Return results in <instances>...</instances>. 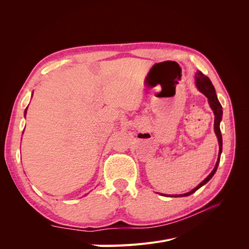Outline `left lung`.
<instances>
[{"mask_svg":"<svg viewBox=\"0 0 249 249\" xmlns=\"http://www.w3.org/2000/svg\"><path fill=\"white\" fill-rule=\"evenodd\" d=\"M195 85H196L197 89L199 90L201 93H203L208 97V103H209L210 107H211V109H212L214 115H215L214 131H215V134H216L217 139H218V144H219V153H218V159H217V162L215 164L214 169L205 179L202 180V182L199 185H197L191 191L184 193V194L167 195V196H170V197H173V196H175V197L189 196V195H191L192 193H194L195 191L198 190L200 187H202L203 185L207 184L209 180L212 178L213 176L215 175V172H216L217 167H218V164H219V161H220V156H221V153H222V136H221V131H220V122L222 119V107H221L219 101H218V99H217L215 88L212 84V82H211V80L207 76H205V74H203L201 71H197L196 73H195Z\"/></svg>","mask_w":249,"mask_h":249,"instance_id":"8db88e82","label":"left lung"}]
</instances>
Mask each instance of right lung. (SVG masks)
I'll return each instance as SVG.
<instances>
[{"mask_svg": "<svg viewBox=\"0 0 249 249\" xmlns=\"http://www.w3.org/2000/svg\"><path fill=\"white\" fill-rule=\"evenodd\" d=\"M27 110H28V107H27L26 110H25V117H26V114H27Z\"/></svg>", "mask_w": 249, "mask_h": 249, "instance_id": "add662e5", "label": "right lung"}]
</instances>
